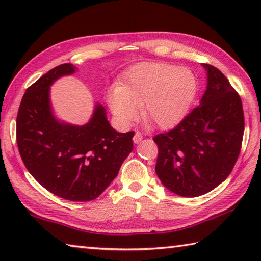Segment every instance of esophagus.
Returning a JSON list of instances; mask_svg holds the SVG:
<instances>
[{
  "mask_svg": "<svg viewBox=\"0 0 261 261\" xmlns=\"http://www.w3.org/2000/svg\"><path fill=\"white\" fill-rule=\"evenodd\" d=\"M143 134H141V132H139V131H137L136 134H135V136H134V141L136 144H138V143H140L141 140H143Z\"/></svg>",
  "mask_w": 261,
  "mask_h": 261,
  "instance_id": "1",
  "label": "esophagus"
}]
</instances>
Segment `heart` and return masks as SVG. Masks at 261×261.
<instances>
[{"instance_id":"obj_1","label":"heart","mask_w":261,"mask_h":261,"mask_svg":"<svg viewBox=\"0 0 261 261\" xmlns=\"http://www.w3.org/2000/svg\"><path fill=\"white\" fill-rule=\"evenodd\" d=\"M197 93L191 70L169 64L141 63L131 68L121 86L108 92V103L122 122L137 117V108L147 124L171 127L183 120Z\"/></svg>"}]
</instances>
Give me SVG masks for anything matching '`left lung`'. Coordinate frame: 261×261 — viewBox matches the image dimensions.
Wrapping results in <instances>:
<instances>
[{"label": "left lung", "mask_w": 261, "mask_h": 261, "mask_svg": "<svg viewBox=\"0 0 261 261\" xmlns=\"http://www.w3.org/2000/svg\"><path fill=\"white\" fill-rule=\"evenodd\" d=\"M202 65L207 88L199 106L153 138L158 177L180 197L201 196L222 183L240 155L244 134L241 96L219 69Z\"/></svg>", "instance_id": "8db88e82"}]
</instances>
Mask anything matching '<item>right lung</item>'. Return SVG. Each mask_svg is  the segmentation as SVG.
<instances>
[{"mask_svg":"<svg viewBox=\"0 0 261 261\" xmlns=\"http://www.w3.org/2000/svg\"><path fill=\"white\" fill-rule=\"evenodd\" d=\"M76 69L61 64L26 90L17 114V145L26 169L46 190L67 200L90 201L117 176L134 148L135 132L113 129L101 105L95 106L91 121L83 126L56 120L49 86Z\"/></svg>","mask_w":261,"mask_h":261,"instance_id":"1","label":"right lung"}]
</instances>
